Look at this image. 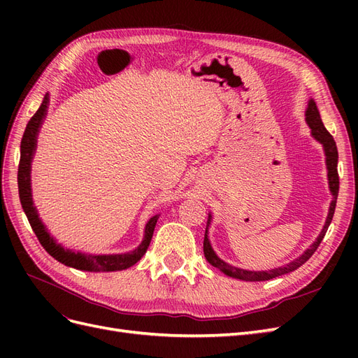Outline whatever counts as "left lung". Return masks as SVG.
I'll use <instances>...</instances> for the list:
<instances>
[{
  "instance_id": "1",
  "label": "left lung",
  "mask_w": 358,
  "mask_h": 358,
  "mask_svg": "<svg viewBox=\"0 0 358 358\" xmlns=\"http://www.w3.org/2000/svg\"><path fill=\"white\" fill-rule=\"evenodd\" d=\"M306 121L312 129V136L315 137L318 142L324 146V150H326V157H327V170H329V185H330V191L333 194V200L330 204V210H329V216H327V221L326 225H324L322 231L320 233L318 239L310 245L309 249H306L305 252H303L297 259L294 262H291L282 267H278V268H272V270H264V272H252V270H245V268H239V267H234L229 263L222 262V259L215 254V251L212 249V245L208 239V229H206V234H204V242H203V251H204V257L208 262L216 267L220 268L221 272H224L225 275L237 278V279H242V280H268V279H273L278 278L280 275H285L292 272V270L299 268L301 264H305L308 259L312 257V254L317 251V248L320 246V243L322 242L324 236L327 233L329 225L333 220V215H334V209H336V200H338V192H339V173H338V146H336V142L333 136L327 131L326 127H324L322 121H321V116L320 112L317 109V104L313 100L309 101L308 104V110H306ZM209 221H210V215H209V220H208V227H209Z\"/></svg>"
}]
</instances>
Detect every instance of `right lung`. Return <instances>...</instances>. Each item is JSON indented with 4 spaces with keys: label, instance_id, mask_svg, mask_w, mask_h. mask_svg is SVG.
I'll return each mask as SVG.
<instances>
[{
    "label": "right lung",
    "instance_id": "add662e5",
    "mask_svg": "<svg viewBox=\"0 0 358 358\" xmlns=\"http://www.w3.org/2000/svg\"><path fill=\"white\" fill-rule=\"evenodd\" d=\"M49 99L48 95L43 100L40 109L34 113L25 128V133L22 136V142H20V159H19V167H17V187H19V197L20 203H22V208L27 213V218L31 224V229L34 230L38 242L41 246L46 249V251L58 259L59 263L79 268V270H88V272H115V270H124L127 267L134 266L137 262H140L146 252V249L152 239L155 224L158 220V215L152 216L146 224L145 229V237L143 242L140 243L138 248L134 251L127 252V254H115V255H92V254H82V252H73L70 249H66L64 246L58 245L53 237L48 233L46 227L43 225L41 220L38 218V213L36 210V206L32 204L31 199V159L32 152L36 150V137L37 131L40 128V124L43 117L46 115Z\"/></svg>",
    "mask_w": 358,
    "mask_h": 358
}]
</instances>
